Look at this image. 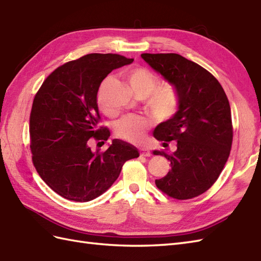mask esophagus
Here are the masks:
<instances>
[{"mask_svg":"<svg viewBox=\"0 0 261 261\" xmlns=\"http://www.w3.org/2000/svg\"><path fill=\"white\" fill-rule=\"evenodd\" d=\"M151 154H150V151H149V149H147V148H142L141 149V156H145V157H149Z\"/></svg>","mask_w":261,"mask_h":261,"instance_id":"34e87169","label":"esophagus"}]
</instances>
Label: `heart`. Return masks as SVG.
Segmentation results:
<instances>
[{
	"instance_id": "b5f03b06",
	"label": "heart",
	"mask_w": 261,
	"mask_h": 261,
	"mask_svg": "<svg viewBox=\"0 0 261 261\" xmlns=\"http://www.w3.org/2000/svg\"><path fill=\"white\" fill-rule=\"evenodd\" d=\"M127 81L139 97H146V106L151 114L157 117H169L178 107V95L175 88L169 84H160V79L156 74L145 67L132 68L127 73ZM97 103L99 110L106 112L98 95ZM149 127L148 120L142 116L128 115L116 123L115 133L120 138L130 143H141L145 133Z\"/></svg>"
}]
</instances>
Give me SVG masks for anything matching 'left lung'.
<instances>
[{
    "instance_id": "8db88e82",
    "label": "left lung",
    "mask_w": 261,
    "mask_h": 261,
    "mask_svg": "<svg viewBox=\"0 0 261 261\" xmlns=\"http://www.w3.org/2000/svg\"><path fill=\"white\" fill-rule=\"evenodd\" d=\"M141 56L178 95V111L154 130L157 141L177 143L173 154L152 151L166 157L171 165L168 174L155 184L173 198H194L214 185L229 157L232 143L229 101L220 83L197 63L175 53Z\"/></svg>"
}]
</instances>
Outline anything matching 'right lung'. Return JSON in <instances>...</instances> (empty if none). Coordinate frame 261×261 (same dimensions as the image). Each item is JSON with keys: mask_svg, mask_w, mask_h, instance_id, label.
Segmentation results:
<instances>
[{"mask_svg": "<svg viewBox=\"0 0 261 261\" xmlns=\"http://www.w3.org/2000/svg\"><path fill=\"white\" fill-rule=\"evenodd\" d=\"M118 54H87L50 73L36 93L30 116L31 151L36 171L56 194L85 202L100 196L120 174L126 161L137 158L134 146L113 139L105 151H93L111 136L99 127L97 93L113 69L133 63Z\"/></svg>", "mask_w": 261, "mask_h": 261, "instance_id": "obj_1", "label": "right lung"}]
</instances>
